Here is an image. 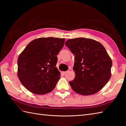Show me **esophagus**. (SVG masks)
<instances>
[{
	"label": "esophagus",
	"instance_id": "obj_1",
	"mask_svg": "<svg viewBox=\"0 0 126 126\" xmlns=\"http://www.w3.org/2000/svg\"><path fill=\"white\" fill-rule=\"evenodd\" d=\"M68 72V71H63L62 72V74H63L64 75H65V74H66V73H67Z\"/></svg>",
	"mask_w": 126,
	"mask_h": 126
}]
</instances>
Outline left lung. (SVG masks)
<instances>
[{
	"mask_svg": "<svg viewBox=\"0 0 126 126\" xmlns=\"http://www.w3.org/2000/svg\"><path fill=\"white\" fill-rule=\"evenodd\" d=\"M75 55V77L69 82L75 92L91 95L102 89L111 77L112 61L100 42L90 38L70 39L65 43Z\"/></svg>",
	"mask_w": 126,
	"mask_h": 126,
	"instance_id": "obj_1",
	"label": "left lung"
}]
</instances>
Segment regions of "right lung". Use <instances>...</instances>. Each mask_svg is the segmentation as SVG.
<instances>
[{
  "label": "right lung",
  "instance_id": "right-lung-1",
  "mask_svg": "<svg viewBox=\"0 0 126 126\" xmlns=\"http://www.w3.org/2000/svg\"><path fill=\"white\" fill-rule=\"evenodd\" d=\"M64 41L65 38L53 37L37 38L19 56L18 77L30 92L44 95L54 89L61 76L56 66L57 55Z\"/></svg>",
  "mask_w": 126,
  "mask_h": 126
}]
</instances>
